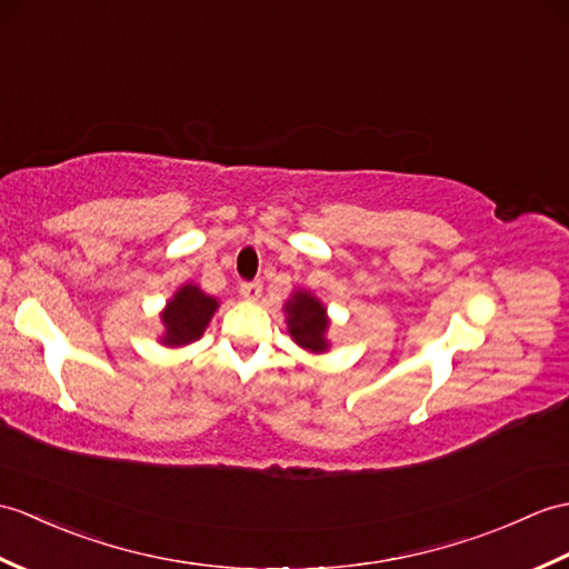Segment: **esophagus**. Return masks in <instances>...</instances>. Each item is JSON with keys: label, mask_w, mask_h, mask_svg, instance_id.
I'll return each mask as SVG.
<instances>
[{"label": "esophagus", "mask_w": 569, "mask_h": 569, "mask_svg": "<svg viewBox=\"0 0 569 569\" xmlns=\"http://www.w3.org/2000/svg\"><path fill=\"white\" fill-rule=\"evenodd\" d=\"M240 293H242V298H247V300H259V296H261V283H259V281L242 283V286H240Z\"/></svg>", "instance_id": "1"}]
</instances>
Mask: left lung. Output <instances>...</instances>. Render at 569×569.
Wrapping results in <instances>:
<instances>
[{
    "label": "left lung",
    "mask_w": 569,
    "mask_h": 569,
    "mask_svg": "<svg viewBox=\"0 0 569 569\" xmlns=\"http://www.w3.org/2000/svg\"><path fill=\"white\" fill-rule=\"evenodd\" d=\"M283 310H286L288 335L293 337L298 347L308 349L312 353H322L329 349V341H327L329 317L322 302L312 293H308V290H296L283 306Z\"/></svg>",
    "instance_id": "obj_1"
}]
</instances>
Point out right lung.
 I'll return each instance as SVG.
<instances>
[{
	"instance_id": "right-lung-1",
	"label": "right lung",
	"mask_w": 569,
	"mask_h": 569,
	"mask_svg": "<svg viewBox=\"0 0 569 569\" xmlns=\"http://www.w3.org/2000/svg\"><path fill=\"white\" fill-rule=\"evenodd\" d=\"M218 310V300L206 296L201 288L187 283L181 286L174 298L162 310V345L167 347H187L191 341L201 339L210 317Z\"/></svg>"
}]
</instances>
